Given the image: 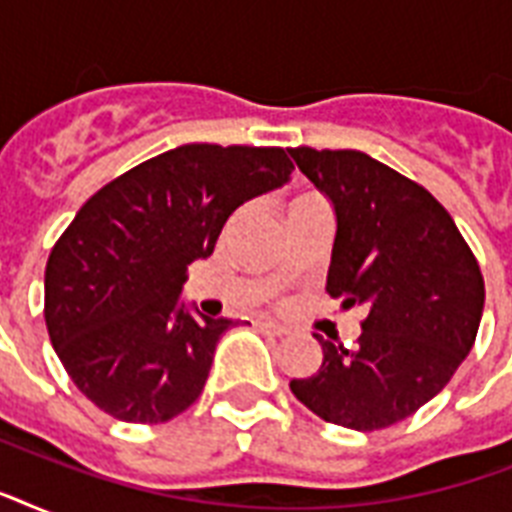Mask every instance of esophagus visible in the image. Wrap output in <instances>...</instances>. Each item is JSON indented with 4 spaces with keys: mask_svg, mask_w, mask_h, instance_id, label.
I'll return each instance as SVG.
<instances>
[{
    "mask_svg": "<svg viewBox=\"0 0 512 512\" xmlns=\"http://www.w3.org/2000/svg\"><path fill=\"white\" fill-rule=\"evenodd\" d=\"M255 327L260 329V332H265V335H276V337L287 335V329L281 327V324H276V321H257Z\"/></svg>",
    "mask_w": 512,
    "mask_h": 512,
    "instance_id": "34e87169",
    "label": "esophagus"
}]
</instances>
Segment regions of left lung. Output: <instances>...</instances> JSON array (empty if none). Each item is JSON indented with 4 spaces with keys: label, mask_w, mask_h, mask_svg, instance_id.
I'll return each instance as SVG.
<instances>
[{
    "label": "left lung",
    "mask_w": 512,
    "mask_h": 512,
    "mask_svg": "<svg viewBox=\"0 0 512 512\" xmlns=\"http://www.w3.org/2000/svg\"><path fill=\"white\" fill-rule=\"evenodd\" d=\"M335 209L327 289L364 305L356 348L321 342L319 372L289 388L321 420L388 428L444 390L473 348L484 276L452 215L364 151L289 148Z\"/></svg>",
    "instance_id": "left-lung-1"
}]
</instances>
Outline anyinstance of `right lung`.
Instances as JSON below:
<instances>
[{
	"label": "right lung",
	"instance_id": "add662e5",
	"mask_svg": "<svg viewBox=\"0 0 512 512\" xmlns=\"http://www.w3.org/2000/svg\"><path fill=\"white\" fill-rule=\"evenodd\" d=\"M284 148H172L103 185L44 271V321L74 385L116 420L156 425L201 396L231 319L180 300L225 220L289 180Z\"/></svg>",
	"mask_w": 512,
	"mask_h": 512
}]
</instances>
